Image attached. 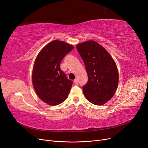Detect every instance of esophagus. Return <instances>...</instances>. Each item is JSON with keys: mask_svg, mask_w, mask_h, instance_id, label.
<instances>
[{"mask_svg": "<svg viewBox=\"0 0 148 148\" xmlns=\"http://www.w3.org/2000/svg\"><path fill=\"white\" fill-rule=\"evenodd\" d=\"M74 83H75V84H78V80H77V79H75V80H74Z\"/></svg>", "mask_w": 148, "mask_h": 148, "instance_id": "1", "label": "esophagus"}]
</instances>
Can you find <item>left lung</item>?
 I'll return each instance as SVG.
<instances>
[{
	"label": "left lung",
	"mask_w": 148,
	"mask_h": 148,
	"mask_svg": "<svg viewBox=\"0 0 148 148\" xmlns=\"http://www.w3.org/2000/svg\"><path fill=\"white\" fill-rule=\"evenodd\" d=\"M86 67L88 76L83 86L86 99L95 105H103L114 95L119 82L117 66L110 54L95 41L76 45Z\"/></svg>",
	"instance_id": "left-lung-1"
}]
</instances>
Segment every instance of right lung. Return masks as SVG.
Wrapping results in <instances>:
<instances>
[{
  "label": "right lung",
  "mask_w": 148,
  "mask_h": 148,
  "mask_svg": "<svg viewBox=\"0 0 148 148\" xmlns=\"http://www.w3.org/2000/svg\"><path fill=\"white\" fill-rule=\"evenodd\" d=\"M74 46L54 40L38 53L32 71V83L36 94L50 106L64 102L68 96L73 82L60 69V64Z\"/></svg>",
  "instance_id": "1"
}]
</instances>
